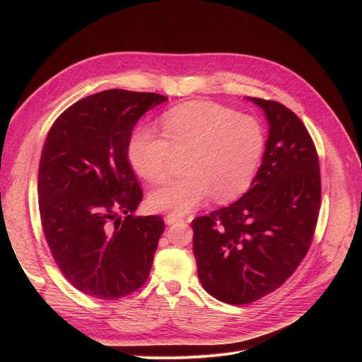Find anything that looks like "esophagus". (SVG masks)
<instances>
[{
  "instance_id": "esophagus-1",
  "label": "esophagus",
  "mask_w": 362,
  "mask_h": 362,
  "mask_svg": "<svg viewBox=\"0 0 362 362\" xmlns=\"http://www.w3.org/2000/svg\"><path fill=\"white\" fill-rule=\"evenodd\" d=\"M185 218L182 217V216H176V214H168L167 217H165V223L167 224H175V223H177V221H183Z\"/></svg>"
}]
</instances>
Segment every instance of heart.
I'll list each match as a JSON object with an SVG mask.
<instances>
[{
    "mask_svg": "<svg viewBox=\"0 0 362 362\" xmlns=\"http://www.w3.org/2000/svg\"><path fill=\"white\" fill-rule=\"evenodd\" d=\"M161 132L148 126L132 132L127 158L151 183L164 182L175 156L185 154L186 175L149 195L152 210L185 216L214 194L227 202L242 195L259 167L265 133L259 122L216 103H189L163 114Z\"/></svg>",
    "mask_w": 362,
    "mask_h": 362,
    "instance_id": "1",
    "label": "heart"
}]
</instances>
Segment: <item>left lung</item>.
Instances as JSON below:
<instances>
[{
	"mask_svg": "<svg viewBox=\"0 0 362 362\" xmlns=\"http://www.w3.org/2000/svg\"><path fill=\"white\" fill-rule=\"evenodd\" d=\"M250 100L270 124L258 173L236 202L192 221L202 288L232 305L264 298L296 272L321 202L318 154L305 124L277 101Z\"/></svg>",
	"mask_w": 362,
	"mask_h": 362,
	"instance_id": "left-lung-1",
	"label": "left lung"
}]
</instances>
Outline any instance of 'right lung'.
<instances>
[{
  "label": "right lung",
  "instance_id": "1",
  "mask_svg": "<svg viewBox=\"0 0 362 362\" xmlns=\"http://www.w3.org/2000/svg\"><path fill=\"white\" fill-rule=\"evenodd\" d=\"M164 101L103 90L64 110L47 135L37 171L44 236L62 274L88 296L120 299L149 276L164 220L133 214L144 191L127 142L142 114Z\"/></svg>",
  "mask_w": 362,
  "mask_h": 362
}]
</instances>
